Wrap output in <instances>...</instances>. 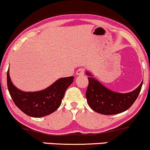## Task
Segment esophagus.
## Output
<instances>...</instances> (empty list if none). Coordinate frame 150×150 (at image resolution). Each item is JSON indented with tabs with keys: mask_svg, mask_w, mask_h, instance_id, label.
Masks as SVG:
<instances>
[{
	"mask_svg": "<svg viewBox=\"0 0 150 150\" xmlns=\"http://www.w3.org/2000/svg\"><path fill=\"white\" fill-rule=\"evenodd\" d=\"M84 73H85V69H83V68L79 69L76 71V74L77 75H83Z\"/></svg>",
	"mask_w": 150,
	"mask_h": 150,
	"instance_id": "1",
	"label": "esophagus"
}]
</instances>
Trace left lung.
I'll return each mask as SVG.
<instances>
[{"label":"left lung","instance_id":"left-lung-1","mask_svg":"<svg viewBox=\"0 0 150 150\" xmlns=\"http://www.w3.org/2000/svg\"><path fill=\"white\" fill-rule=\"evenodd\" d=\"M88 86L86 97L89 106L98 113L113 115L124 112L132 106L141 91L142 82L135 91L131 93H120L110 91L93 78L87 72Z\"/></svg>","mask_w":150,"mask_h":150}]
</instances>
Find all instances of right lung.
<instances>
[{
  "mask_svg": "<svg viewBox=\"0 0 150 150\" xmlns=\"http://www.w3.org/2000/svg\"><path fill=\"white\" fill-rule=\"evenodd\" d=\"M74 76L64 77L43 91L24 92L13 85L7 72L8 88L14 103L18 108L31 117H42L52 114L59 108L64 93L73 83Z\"/></svg>",
  "mask_w": 150,
  "mask_h": 150,
  "instance_id": "obj_1",
  "label": "right lung"
}]
</instances>
